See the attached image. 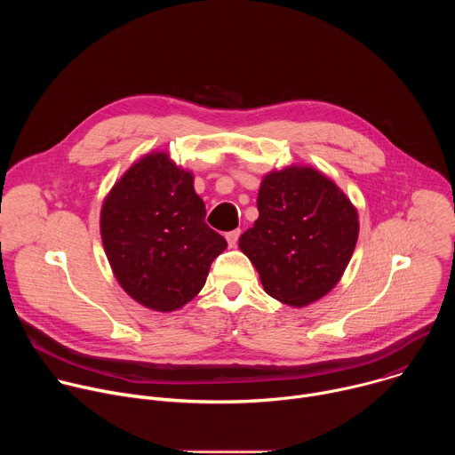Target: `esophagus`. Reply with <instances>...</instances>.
Returning <instances> with one entry per match:
<instances>
[{"instance_id": "obj_1", "label": "esophagus", "mask_w": 455, "mask_h": 455, "mask_svg": "<svg viewBox=\"0 0 455 455\" xmlns=\"http://www.w3.org/2000/svg\"><path fill=\"white\" fill-rule=\"evenodd\" d=\"M239 235H241V230H232V232L227 234V241H228V246H230V248H235Z\"/></svg>"}]
</instances>
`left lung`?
<instances>
[{
  "label": "left lung",
  "mask_w": 455,
  "mask_h": 455,
  "mask_svg": "<svg viewBox=\"0 0 455 455\" xmlns=\"http://www.w3.org/2000/svg\"><path fill=\"white\" fill-rule=\"evenodd\" d=\"M259 218L239 237L265 291L291 307L328 295L355 251L360 221L346 192L311 165H288L263 176Z\"/></svg>",
  "instance_id": "left-lung-1"
}]
</instances>
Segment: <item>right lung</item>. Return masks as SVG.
I'll return each mask as SVG.
<instances>
[{"label": "right lung", "instance_id": "1", "mask_svg": "<svg viewBox=\"0 0 455 455\" xmlns=\"http://www.w3.org/2000/svg\"><path fill=\"white\" fill-rule=\"evenodd\" d=\"M194 174L167 151L139 158L109 188L100 237L111 272L140 306L171 313L205 286L211 263L227 248L205 223Z\"/></svg>", "mask_w": 455, "mask_h": 455}]
</instances>
